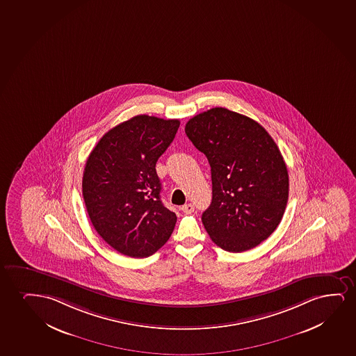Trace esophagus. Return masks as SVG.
I'll return each instance as SVG.
<instances>
[{"mask_svg":"<svg viewBox=\"0 0 356 356\" xmlns=\"http://www.w3.org/2000/svg\"><path fill=\"white\" fill-rule=\"evenodd\" d=\"M181 210H182L185 213H192L194 211L193 204H185V205H182V207H181Z\"/></svg>","mask_w":356,"mask_h":356,"instance_id":"obj_1","label":"esophagus"}]
</instances>
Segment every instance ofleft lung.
I'll list each match as a JSON object with an SVG mask.
<instances>
[{"label":"left lung","mask_w":356,"mask_h":356,"mask_svg":"<svg viewBox=\"0 0 356 356\" xmlns=\"http://www.w3.org/2000/svg\"><path fill=\"white\" fill-rule=\"evenodd\" d=\"M186 135L208 158L213 199L202 215L213 243L229 252L261 244L277 229L289 199V174L267 130L215 107L191 118Z\"/></svg>","instance_id":"left-lung-1"}]
</instances>
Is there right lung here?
I'll use <instances>...</instances> for the list:
<instances>
[{
  "label": "right lung",
  "instance_id": "1",
  "mask_svg": "<svg viewBox=\"0 0 356 356\" xmlns=\"http://www.w3.org/2000/svg\"><path fill=\"white\" fill-rule=\"evenodd\" d=\"M180 127L179 120L135 115L108 130L89 154L82 193L92 226L120 254L148 257L175 228V213L161 200L158 158Z\"/></svg>",
  "mask_w": 356,
  "mask_h": 356
}]
</instances>
